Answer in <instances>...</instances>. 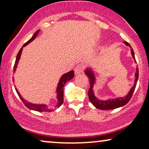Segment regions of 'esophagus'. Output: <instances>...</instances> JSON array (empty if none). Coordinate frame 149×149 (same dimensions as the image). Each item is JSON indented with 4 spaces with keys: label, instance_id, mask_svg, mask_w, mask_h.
<instances>
[{
    "label": "esophagus",
    "instance_id": "34e87169",
    "mask_svg": "<svg viewBox=\"0 0 149 149\" xmlns=\"http://www.w3.org/2000/svg\"><path fill=\"white\" fill-rule=\"evenodd\" d=\"M84 70V66L82 64H78L76 65V67L75 68V74H79L83 72Z\"/></svg>",
    "mask_w": 149,
    "mask_h": 149
}]
</instances>
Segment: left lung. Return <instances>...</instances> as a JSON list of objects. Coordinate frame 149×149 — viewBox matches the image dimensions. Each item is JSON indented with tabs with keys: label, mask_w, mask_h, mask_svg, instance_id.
Instances as JSON below:
<instances>
[{
	"label": "left lung",
	"mask_w": 149,
	"mask_h": 149,
	"mask_svg": "<svg viewBox=\"0 0 149 149\" xmlns=\"http://www.w3.org/2000/svg\"><path fill=\"white\" fill-rule=\"evenodd\" d=\"M124 43L126 44V45L130 47L131 48V46L128 42H124ZM131 53L132 55L134 58L135 62L136 61V59H135V57H134V51L132 49H131ZM85 74L88 75V79H89V81H90V88H89L88 90V96H89V100L90 101L92 102V104L94 105L95 107L98 108L100 110H113L115 109V108L121 107V106H123L124 105H126L128 102L130 101V100L131 99L132 96L133 94V93L134 92L135 88H136V83L137 81H138V78H139V68H136V74H135V77H136V79H135L134 81V86H132V88H131V90L128 93V94L127 96H125L124 97H122V98H117L116 100H107V101H100L99 100H97L96 97L94 96V93H93L92 91V87L94 86V80H95V77L94 75L93 74V72L91 71L90 70H86Z\"/></svg>",
	"instance_id": "1"
}]
</instances>
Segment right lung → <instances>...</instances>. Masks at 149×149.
Listing matches in <instances>:
<instances>
[{
  "instance_id": "obj_1",
  "label": "right lung",
  "mask_w": 149,
  "mask_h": 149,
  "mask_svg": "<svg viewBox=\"0 0 149 149\" xmlns=\"http://www.w3.org/2000/svg\"><path fill=\"white\" fill-rule=\"evenodd\" d=\"M39 32V30L37 31L35 33L34 35H33V36L31 37V38L27 42H26V43L24 44L23 47H25V45H27V44L29 43L30 42H31L32 41H33V40L35 39V37H37V35H38ZM23 47H21V49L19 50V53H18V54L17 55L16 60H15L14 67H13V69H14V72L15 70H16V68L17 66L18 62H19V60L20 59V57H21V54L22 50H23ZM74 77V71H71V72H69L68 73H66V74H64L63 76L61 77L60 80H59V82L58 86H57V89L58 104H57V105L56 106L55 108H59V106H60L61 104H63V88H64V86H65V84L67 83V82L69 80H70V79H72ZM15 90H16L17 94H18V95H19V96L20 98H21L22 102H23L24 104H25L26 107L29 108V109L35 110V111H38V112H49V111H51L50 110H49L48 106L47 105H44V104H33L27 102L25 101V100H24L23 97H22L21 95H20L19 92H18L17 89L15 88Z\"/></svg>"
}]
</instances>
